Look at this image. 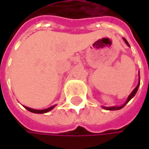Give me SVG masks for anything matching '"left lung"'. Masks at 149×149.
Returning a JSON list of instances; mask_svg holds the SVG:
<instances>
[{
	"instance_id": "8db88e82",
	"label": "left lung",
	"mask_w": 149,
	"mask_h": 149,
	"mask_svg": "<svg viewBox=\"0 0 149 149\" xmlns=\"http://www.w3.org/2000/svg\"><path fill=\"white\" fill-rule=\"evenodd\" d=\"M123 40H124V42H125V43L127 44V45H128V46H129V44L128 43V41L126 40V39H124V38H123ZM139 84H140V76H139V81L138 85H137V86H136V88H135V89L133 90V92H132V93L129 95V96L128 97V99H127V100H126V102L123 104V105L113 106V107H103V108H104V109H107V110H118V109H121L122 108H123L124 106L126 105V104L129 103V100H131V99H132V98H133V97H134V96L136 95V93H137V91H138V89H139Z\"/></svg>"
}]
</instances>
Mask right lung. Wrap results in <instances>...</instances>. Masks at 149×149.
Returning <instances> with one entry per match:
<instances>
[{"instance_id": "right-lung-1", "label": "right lung", "mask_w": 149, "mask_h": 149, "mask_svg": "<svg viewBox=\"0 0 149 149\" xmlns=\"http://www.w3.org/2000/svg\"><path fill=\"white\" fill-rule=\"evenodd\" d=\"M25 108H26L27 110H29L30 112H32V113H47V112L50 111V110H52L53 109H54L55 105L51 106V107H49L48 109H31V108H28V107H26V106H24Z\"/></svg>"}]
</instances>
